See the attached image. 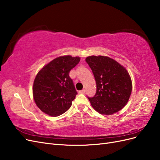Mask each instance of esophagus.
Instances as JSON below:
<instances>
[{
  "instance_id": "1",
  "label": "esophagus",
  "mask_w": 160,
  "mask_h": 160,
  "mask_svg": "<svg viewBox=\"0 0 160 160\" xmlns=\"http://www.w3.org/2000/svg\"><path fill=\"white\" fill-rule=\"evenodd\" d=\"M79 93H81V94H84L85 93V89H82V90L79 91Z\"/></svg>"
}]
</instances>
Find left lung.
<instances>
[{
  "label": "left lung",
  "instance_id": "obj_1",
  "mask_svg": "<svg viewBox=\"0 0 160 160\" xmlns=\"http://www.w3.org/2000/svg\"><path fill=\"white\" fill-rule=\"evenodd\" d=\"M94 75L97 90L88 99L95 111L103 115L118 112L126 105L132 90L127 70L108 57L89 56L85 59Z\"/></svg>",
  "mask_w": 160,
  "mask_h": 160
}]
</instances>
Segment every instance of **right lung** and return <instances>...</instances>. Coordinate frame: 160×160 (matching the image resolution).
<instances>
[{"instance_id": "right-lung-1", "label": "right lung", "mask_w": 160, "mask_h": 160, "mask_svg": "<svg viewBox=\"0 0 160 160\" xmlns=\"http://www.w3.org/2000/svg\"><path fill=\"white\" fill-rule=\"evenodd\" d=\"M79 61V57H59L38 72L33 83V98L42 112L56 117L71 108L77 92L69 72Z\"/></svg>"}]
</instances>
